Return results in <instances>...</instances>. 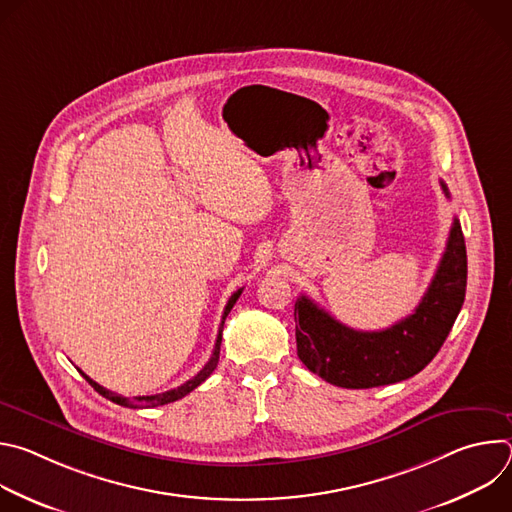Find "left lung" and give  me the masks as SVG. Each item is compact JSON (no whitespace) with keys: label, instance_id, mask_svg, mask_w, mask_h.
Wrapping results in <instances>:
<instances>
[{"label":"left lung","instance_id":"left-lung-1","mask_svg":"<svg viewBox=\"0 0 512 512\" xmlns=\"http://www.w3.org/2000/svg\"><path fill=\"white\" fill-rule=\"evenodd\" d=\"M446 196L448 186L442 182ZM466 243L458 218L440 265L413 314L379 332H362L334 320L310 298L296 302L298 356L306 367L344 389H371L423 371L446 342L466 298Z\"/></svg>","mask_w":512,"mask_h":512}]
</instances>
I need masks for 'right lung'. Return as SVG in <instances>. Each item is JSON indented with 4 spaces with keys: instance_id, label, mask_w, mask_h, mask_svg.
<instances>
[{
    "instance_id": "add662e5",
    "label": "right lung",
    "mask_w": 512,
    "mask_h": 512,
    "mask_svg": "<svg viewBox=\"0 0 512 512\" xmlns=\"http://www.w3.org/2000/svg\"><path fill=\"white\" fill-rule=\"evenodd\" d=\"M241 294H243V287L235 291V294L229 298V304L225 306L223 320H221V326H218V334H216V342H214V350H212L210 360L204 364V369H202L196 377H192V379H190V381H186L184 385H180V387H176V389H172V391H166V393H158V395H145V397H133V399H127V397H121V395H117V393H113V391H109V389L101 387V385H99V383H95L91 377H87L83 371H81V375L87 379V383H89V385H91L99 395H103V397H107L109 401H113V403H117V405H123V407H133V409H139V407H158V405L174 403V401H178V399L186 397L190 391H194L198 385H202V383L212 375V371L216 369L218 356H221V340H223L225 320H227L229 312L233 310V306L237 304V300H239V296H241Z\"/></svg>"
}]
</instances>
